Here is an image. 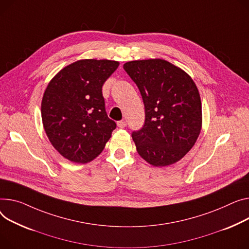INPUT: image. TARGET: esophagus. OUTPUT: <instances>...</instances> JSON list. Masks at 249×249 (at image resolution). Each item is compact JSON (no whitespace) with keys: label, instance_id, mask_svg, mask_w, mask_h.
<instances>
[{"label":"esophagus","instance_id":"1","mask_svg":"<svg viewBox=\"0 0 249 249\" xmlns=\"http://www.w3.org/2000/svg\"><path fill=\"white\" fill-rule=\"evenodd\" d=\"M117 125H118V127L119 128H125L126 127V125H127V123H126V121H124V120H121V121H118L117 122Z\"/></svg>","mask_w":249,"mask_h":249}]
</instances>
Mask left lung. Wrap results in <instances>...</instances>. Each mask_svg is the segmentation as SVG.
<instances>
[{
  "mask_svg": "<svg viewBox=\"0 0 249 249\" xmlns=\"http://www.w3.org/2000/svg\"><path fill=\"white\" fill-rule=\"evenodd\" d=\"M123 68L138 87L145 107L144 125L132 132L137 152L157 167L179 161L201 130V101L195 83L161 59L131 61Z\"/></svg>",
  "mask_w": 249,
  "mask_h": 249,
  "instance_id": "8db88e82",
  "label": "left lung"
}]
</instances>
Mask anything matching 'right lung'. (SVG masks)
<instances>
[{"mask_svg":"<svg viewBox=\"0 0 249 249\" xmlns=\"http://www.w3.org/2000/svg\"><path fill=\"white\" fill-rule=\"evenodd\" d=\"M118 66L116 61L80 60L48 84L41 106L44 129L68 160L90 162L110 139L116 123L107 115L102 86Z\"/></svg>","mask_w":249,"mask_h":249,"instance_id":"obj_1","label":"right lung"}]
</instances>
